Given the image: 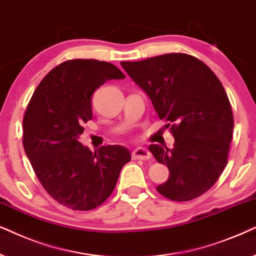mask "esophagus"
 <instances>
[{
  "mask_svg": "<svg viewBox=\"0 0 256 256\" xmlns=\"http://www.w3.org/2000/svg\"><path fill=\"white\" fill-rule=\"evenodd\" d=\"M132 158L134 159H140V160H148L152 158L151 152L145 148H137L132 152Z\"/></svg>",
  "mask_w": 256,
  "mask_h": 256,
  "instance_id": "1",
  "label": "esophagus"
}]
</instances>
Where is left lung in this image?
<instances>
[{"instance_id": "8db88e82", "label": "left lung", "mask_w": 256, "mask_h": 256, "mask_svg": "<svg viewBox=\"0 0 256 256\" xmlns=\"http://www.w3.org/2000/svg\"><path fill=\"white\" fill-rule=\"evenodd\" d=\"M120 64L150 97L159 118L168 122L176 140L173 148H148L170 171L168 182L156 190L174 202L202 196L226 168L233 138V112L219 78L186 54Z\"/></svg>"}]
</instances>
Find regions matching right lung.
<instances>
[{
    "instance_id": "obj_1",
    "label": "right lung",
    "mask_w": 256,
    "mask_h": 256,
    "mask_svg": "<svg viewBox=\"0 0 256 256\" xmlns=\"http://www.w3.org/2000/svg\"><path fill=\"white\" fill-rule=\"evenodd\" d=\"M125 74L114 64L72 60L54 68L36 88L23 117V148L44 190L74 210L96 208L110 196L131 153L120 145L96 152L82 145L92 118L91 96Z\"/></svg>"
}]
</instances>
